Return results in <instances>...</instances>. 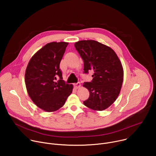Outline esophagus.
Instances as JSON below:
<instances>
[{"instance_id": "1", "label": "esophagus", "mask_w": 156, "mask_h": 156, "mask_svg": "<svg viewBox=\"0 0 156 156\" xmlns=\"http://www.w3.org/2000/svg\"><path fill=\"white\" fill-rule=\"evenodd\" d=\"M74 87L76 88V89H78V88H80L81 87V83L80 82H78L76 83H75L74 84Z\"/></svg>"}]
</instances>
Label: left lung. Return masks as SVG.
Segmentation results:
<instances>
[{
    "instance_id": "obj_1",
    "label": "left lung",
    "mask_w": 156,
    "mask_h": 156,
    "mask_svg": "<svg viewBox=\"0 0 156 156\" xmlns=\"http://www.w3.org/2000/svg\"><path fill=\"white\" fill-rule=\"evenodd\" d=\"M75 47L83 60L84 73L94 72L92 81L83 83L90 91L83 104L94 110H105L120 93L123 80L122 63L114 50L98 41H80Z\"/></svg>"
}]
</instances>
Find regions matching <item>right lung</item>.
I'll list each match as a JSON object with an SVG mask.
<instances>
[{"label":"right lung","instance_id":"obj_1","mask_svg":"<svg viewBox=\"0 0 156 156\" xmlns=\"http://www.w3.org/2000/svg\"><path fill=\"white\" fill-rule=\"evenodd\" d=\"M68 42H52L30 59L25 72V84L33 102L47 112H54L65 103L73 85L62 80L60 63Z\"/></svg>","mask_w":156,"mask_h":156}]
</instances>
